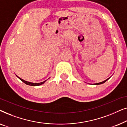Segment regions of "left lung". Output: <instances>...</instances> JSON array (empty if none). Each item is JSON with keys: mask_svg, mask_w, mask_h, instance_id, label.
<instances>
[{"mask_svg": "<svg viewBox=\"0 0 127 127\" xmlns=\"http://www.w3.org/2000/svg\"><path fill=\"white\" fill-rule=\"evenodd\" d=\"M109 79H107V80H105V81H102V82H100V83H96V84H96V85H98V84H103V83H105L106 81L107 80H108Z\"/></svg>", "mask_w": 127, "mask_h": 127, "instance_id": "1", "label": "left lung"}]
</instances>
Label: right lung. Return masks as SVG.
<instances>
[{"label": "right lung", "mask_w": 127, "mask_h": 127, "mask_svg": "<svg viewBox=\"0 0 127 127\" xmlns=\"http://www.w3.org/2000/svg\"><path fill=\"white\" fill-rule=\"evenodd\" d=\"M17 77H18V76H17ZM18 77L19 78V79L21 80V81H22V82H24V83H25V84H27V85H29V86H40V85L43 84V83H44L45 81H43V82H41V83H31V82H28V81H25V80H24L23 79H21V78H20L19 77Z\"/></svg>", "instance_id": "obj_1"}]
</instances>
